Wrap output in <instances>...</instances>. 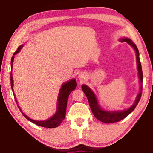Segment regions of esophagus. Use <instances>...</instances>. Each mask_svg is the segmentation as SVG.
<instances>
[{"mask_svg":"<svg viewBox=\"0 0 153 153\" xmlns=\"http://www.w3.org/2000/svg\"><path fill=\"white\" fill-rule=\"evenodd\" d=\"M79 77H80V76H79ZM80 79V78H79Z\"/></svg>","mask_w":153,"mask_h":153,"instance_id":"obj_1","label":"esophagus"}]
</instances>
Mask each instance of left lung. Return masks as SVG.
Segmentation results:
<instances>
[{
	"instance_id": "8db88e82",
	"label": "left lung",
	"mask_w": 153,
	"mask_h": 153,
	"mask_svg": "<svg viewBox=\"0 0 153 153\" xmlns=\"http://www.w3.org/2000/svg\"><path fill=\"white\" fill-rule=\"evenodd\" d=\"M121 42H126L128 43L131 46H132L133 48L135 50L136 55V61H137V67H138V77L140 79V92L139 94L137 95L136 98L135 100V102L131 106L129 107L128 109L123 110V111H107L105 110H103L102 108L100 107L98 105L97 98L96 97L94 93L92 91V90L88 86L86 85H82V89L83 92L85 93L86 97L88 100L89 105L90 108L92 111V113L94 114V117L103 123H115L117 122L122 120L123 119L126 117L129 113L132 112V111L135 109L136 107L138 105V103L140 101V99L141 98L142 95V80H143V74H142V66L140 63V61L139 58V51L138 49L137 48L135 44H134L131 40L129 39V38H121L120 40Z\"/></svg>"
}]
</instances>
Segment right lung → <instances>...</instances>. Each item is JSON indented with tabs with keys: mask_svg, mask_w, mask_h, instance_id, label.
<instances>
[{
	"mask_svg": "<svg viewBox=\"0 0 153 153\" xmlns=\"http://www.w3.org/2000/svg\"><path fill=\"white\" fill-rule=\"evenodd\" d=\"M22 47H23V45H21L18 47L17 50L15 52L11 58V86L13 92L15 101H16L17 104V101L16 98H15V95L14 94V91H13V76H12V69H13V64L14 56L16 54L19 53ZM76 86H77V83L75 79H72L67 82H65L64 83V84H63L60 90H59V93L58 95L57 107H56V113L53 117L49 118L48 120H46L45 121H36V120H32V119L28 117L26 115H25V114L22 112V109H21L18 104H17V107L19 108V110L23 114V115H24L27 120L31 121V122L36 124L37 126L44 127V128H56V127L60 126V124L61 123L62 121H63L65 117L67 99H68V97L69 94H70V93L73 91L74 90L76 89Z\"/></svg>",
	"mask_w": 153,
	"mask_h": 153,
	"instance_id": "1",
	"label": "right lung"
}]
</instances>
